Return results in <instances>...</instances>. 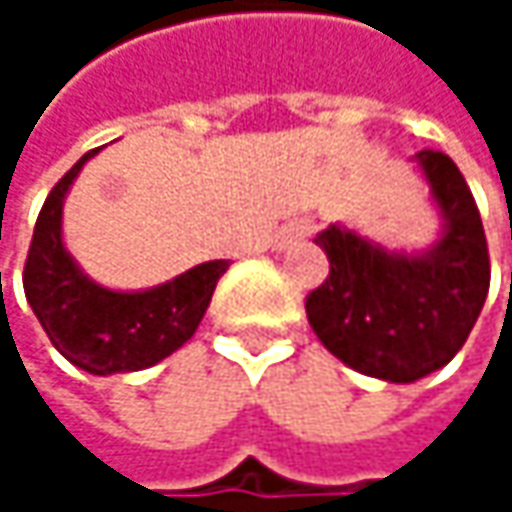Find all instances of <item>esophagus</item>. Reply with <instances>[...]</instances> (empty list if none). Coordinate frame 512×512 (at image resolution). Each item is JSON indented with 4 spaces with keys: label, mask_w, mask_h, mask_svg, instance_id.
I'll use <instances>...</instances> for the list:
<instances>
[{
    "label": "esophagus",
    "mask_w": 512,
    "mask_h": 512,
    "mask_svg": "<svg viewBox=\"0 0 512 512\" xmlns=\"http://www.w3.org/2000/svg\"><path fill=\"white\" fill-rule=\"evenodd\" d=\"M311 234H314V222H311V219H299V222H293V225L287 228V234L281 237V246L296 243V240H305V237H311Z\"/></svg>",
    "instance_id": "obj_1"
}]
</instances>
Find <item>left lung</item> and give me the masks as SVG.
<instances>
[{
  "label": "left lung",
  "instance_id": "left-lung-1",
  "mask_svg": "<svg viewBox=\"0 0 512 512\" xmlns=\"http://www.w3.org/2000/svg\"><path fill=\"white\" fill-rule=\"evenodd\" d=\"M412 162L442 219L436 243L385 249L329 225L314 240L329 257V278L305 299L308 323L332 356L403 385L460 353L489 293L486 234L457 162L442 151H418Z\"/></svg>",
  "mask_w": 512,
  "mask_h": 512
}]
</instances>
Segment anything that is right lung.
I'll list each match as a JSON object with an SVG mask.
<instances>
[{
    "mask_svg": "<svg viewBox=\"0 0 512 512\" xmlns=\"http://www.w3.org/2000/svg\"><path fill=\"white\" fill-rule=\"evenodd\" d=\"M97 151L82 156L47 195L35 222L23 287L52 347L94 376L154 367L198 329L228 260L198 263L148 290H112L82 272L64 249V198Z\"/></svg>",
    "mask_w": 512,
    "mask_h": 512,
    "instance_id": "1",
    "label": "right lung"
}]
</instances>
